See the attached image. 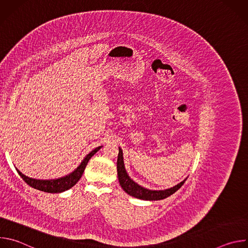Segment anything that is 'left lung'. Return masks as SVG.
I'll list each match as a JSON object with an SVG mask.
<instances>
[{
    "instance_id": "left-lung-1",
    "label": "left lung",
    "mask_w": 248,
    "mask_h": 248,
    "mask_svg": "<svg viewBox=\"0 0 248 248\" xmlns=\"http://www.w3.org/2000/svg\"><path fill=\"white\" fill-rule=\"evenodd\" d=\"M117 170H118V178L120 185L122 188L130 196L138 198V199H142V200H162L165 199L171 194H173L176 190L180 189L182 186L185 184L186 179H185L183 182L178 184L176 186L167 188V189H160V190H152L145 188L143 186H139L136 184L132 179H130V176L126 172V170L124 168V155H123V150L119 147V155H118V161H117Z\"/></svg>"
}]
</instances>
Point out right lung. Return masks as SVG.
<instances>
[{
	"label": "right lung",
	"instance_id": "obj_1",
	"mask_svg": "<svg viewBox=\"0 0 248 248\" xmlns=\"http://www.w3.org/2000/svg\"><path fill=\"white\" fill-rule=\"evenodd\" d=\"M103 146H99V147H96L95 149H93L90 153H88L83 158L81 163L78 165V167L75 170H73L72 172H69L68 174H66L64 176H62V178L53 179V180H37V179L29 178V176L23 174L17 169H16V170H17L18 174L22 178V180L31 187L44 191V192H49V193H61L69 188H72L80 180L88 161Z\"/></svg>",
	"mask_w": 248,
	"mask_h": 248
}]
</instances>
